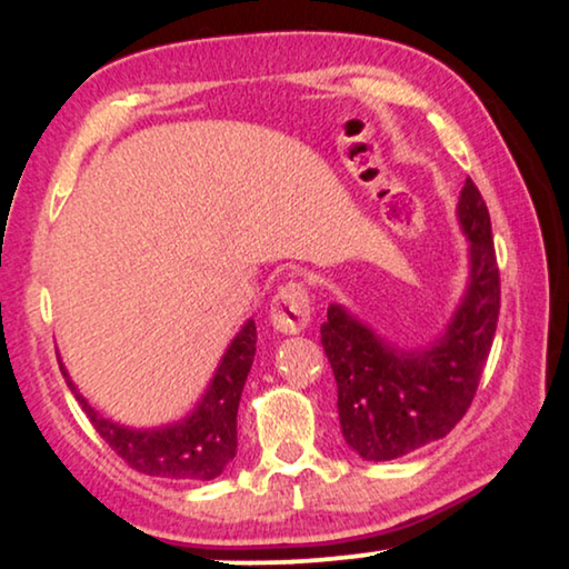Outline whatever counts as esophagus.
<instances>
[{
	"instance_id": "1",
	"label": "esophagus",
	"mask_w": 569,
	"mask_h": 569,
	"mask_svg": "<svg viewBox=\"0 0 569 569\" xmlns=\"http://www.w3.org/2000/svg\"><path fill=\"white\" fill-rule=\"evenodd\" d=\"M310 316H313V302L308 290L300 282H287L271 300V323L282 333H300L308 329Z\"/></svg>"
}]
</instances>
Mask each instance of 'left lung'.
<instances>
[{"label":"left lung","mask_w":569,"mask_h":569,"mask_svg":"<svg viewBox=\"0 0 569 569\" xmlns=\"http://www.w3.org/2000/svg\"><path fill=\"white\" fill-rule=\"evenodd\" d=\"M458 222L469 238V287L432 345L403 352L345 306H329L321 345L337 378L341 435L365 461H393L446 438L479 388L500 316V269L487 204L471 178L458 199Z\"/></svg>","instance_id":"8db88e82"}]
</instances>
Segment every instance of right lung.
<instances>
[{"mask_svg":"<svg viewBox=\"0 0 569 569\" xmlns=\"http://www.w3.org/2000/svg\"><path fill=\"white\" fill-rule=\"evenodd\" d=\"M256 355V323L248 321L238 337L230 341L222 362L217 365L214 378L209 380L207 393L181 422L152 427V430H131L106 419L84 401L69 372L59 362L61 376L67 378L69 391L80 401L84 415L96 427L100 438L121 456L131 469L147 477L209 481L220 477L238 450V403L243 393L248 370Z\"/></svg>","mask_w":569,"mask_h":569,"instance_id":"add662e5","label":"right lung"}]
</instances>
